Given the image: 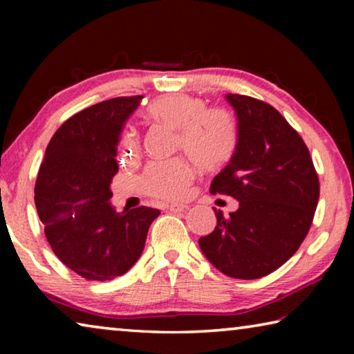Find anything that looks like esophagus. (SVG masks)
Returning a JSON list of instances; mask_svg holds the SVG:
<instances>
[{
	"mask_svg": "<svg viewBox=\"0 0 354 354\" xmlns=\"http://www.w3.org/2000/svg\"><path fill=\"white\" fill-rule=\"evenodd\" d=\"M167 209L171 212H183L184 209H187V206L181 205V203H171V205H167Z\"/></svg>",
	"mask_w": 354,
	"mask_h": 354,
	"instance_id": "esophagus-1",
	"label": "esophagus"
}]
</instances>
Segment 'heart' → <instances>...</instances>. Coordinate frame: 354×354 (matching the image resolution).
Masks as SVG:
<instances>
[{"label": "heart", "instance_id": "obj_1", "mask_svg": "<svg viewBox=\"0 0 354 354\" xmlns=\"http://www.w3.org/2000/svg\"><path fill=\"white\" fill-rule=\"evenodd\" d=\"M149 117L179 131L178 147L203 170L226 165L236 153L239 129L234 115L223 107H207L206 101L192 95L175 93L156 98L148 107ZM122 149H134V139L127 136ZM194 169L187 159L159 160L148 167L143 187L151 196L178 200L187 194Z\"/></svg>", "mask_w": 354, "mask_h": 354}]
</instances>
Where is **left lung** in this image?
Returning a JSON list of instances; mask_svg holds the SVG:
<instances>
[{"instance_id":"8db88e82","label":"left lung","mask_w":354,"mask_h":354,"mask_svg":"<svg viewBox=\"0 0 354 354\" xmlns=\"http://www.w3.org/2000/svg\"><path fill=\"white\" fill-rule=\"evenodd\" d=\"M237 117L236 153L214 178L212 194L231 195L239 209L200 239L207 261L226 277L256 279L295 254L313 225L320 184L309 149L273 106L227 93Z\"/></svg>"}]
</instances>
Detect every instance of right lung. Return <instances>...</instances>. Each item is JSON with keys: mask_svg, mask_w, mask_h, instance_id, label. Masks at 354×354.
<instances>
[{"mask_svg": "<svg viewBox=\"0 0 354 354\" xmlns=\"http://www.w3.org/2000/svg\"><path fill=\"white\" fill-rule=\"evenodd\" d=\"M143 97L101 101L75 113L53 136L35 181V207L59 261L88 281L127 273L145 247L159 209L117 212L111 205L117 145Z\"/></svg>", "mask_w": 354, "mask_h": 354, "instance_id": "right-lung-1", "label": "right lung"}]
</instances>
